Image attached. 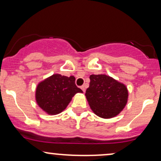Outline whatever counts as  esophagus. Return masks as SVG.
<instances>
[{
	"instance_id": "obj_1",
	"label": "esophagus",
	"mask_w": 161,
	"mask_h": 161,
	"mask_svg": "<svg viewBox=\"0 0 161 161\" xmlns=\"http://www.w3.org/2000/svg\"><path fill=\"white\" fill-rule=\"evenodd\" d=\"M81 89L82 90L83 92H86V87H85V86H81Z\"/></svg>"
}]
</instances>
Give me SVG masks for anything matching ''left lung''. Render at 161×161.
<instances>
[{"label": "left lung", "instance_id": "1", "mask_svg": "<svg viewBox=\"0 0 161 161\" xmlns=\"http://www.w3.org/2000/svg\"><path fill=\"white\" fill-rule=\"evenodd\" d=\"M89 78L86 97L94 114L104 119L117 116L128 101L127 87L105 74L91 75Z\"/></svg>", "mask_w": 161, "mask_h": 161}]
</instances>
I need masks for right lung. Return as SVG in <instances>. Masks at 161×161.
Instances as JSON below:
<instances>
[{"label":"right lung","instance_id":"add662e5","mask_svg":"<svg viewBox=\"0 0 161 161\" xmlns=\"http://www.w3.org/2000/svg\"><path fill=\"white\" fill-rule=\"evenodd\" d=\"M73 75L53 74L40 82L36 87V101L38 107L49 115L64 111L76 93H82L75 86Z\"/></svg>","mask_w":161,"mask_h":161}]
</instances>
